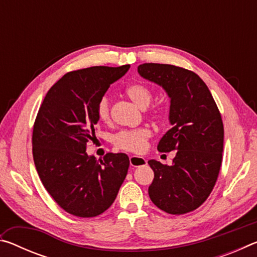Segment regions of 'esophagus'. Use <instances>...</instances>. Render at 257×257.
Returning a JSON list of instances; mask_svg holds the SVG:
<instances>
[{
  "mask_svg": "<svg viewBox=\"0 0 257 257\" xmlns=\"http://www.w3.org/2000/svg\"><path fill=\"white\" fill-rule=\"evenodd\" d=\"M129 162L132 167H141V165H145L147 161L144 158H141V156L133 155L129 158Z\"/></svg>",
  "mask_w": 257,
  "mask_h": 257,
  "instance_id": "1",
  "label": "esophagus"
}]
</instances>
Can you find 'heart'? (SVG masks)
Returning a JSON list of instances; mask_svg holds the SVG:
<instances>
[{
  "label": "heart",
  "mask_w": 257,
  "mask_h": 257,
  "mask_svg": "<svg viewBox=\"0 0 257 257\" xmlns=\"http://www.w3.org/2000/svg\"><path fill=\"white\" fill-rule=\"evenodd\" d=\"M124 93L132 101L141 108H146L153 99V93L150 87L142 84V82H133L125 87ZM98 119L104 123H108L112 116V104L110 98L103 96L99 99L96 107ZM152 114L155 118H160L162 115V108L155 107L152 111ZM152 136L149 128H138L133 130H122L118 133L113 138V143L116 149L122 150L130 153H142L144 152L147 142Z\"/></svg>",
  "instance_id": "b5f03b06"
}]
</instances>
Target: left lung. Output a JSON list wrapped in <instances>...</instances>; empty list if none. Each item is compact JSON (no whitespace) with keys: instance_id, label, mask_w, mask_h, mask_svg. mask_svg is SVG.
<instances>
[{"instance_id":"1","label":"left lung","mask_w":257,"mask_h":257,"mask_svg":"<svg viewBox=\"0 0 257 257\" xmlns=\"http://www.w3.org/2000/svg\"><path fill=\"white\" fill-rule=\"evenodd\" d=\"M138 72L162 86L171 98L172 128L161 138L158 150L177 151L172 165L149 161L154 171L150 198L169 214H186L206 201L219 177L224 133L221 113L205 82L193 71L144 63Z\"/></svg>"}]
</instances>
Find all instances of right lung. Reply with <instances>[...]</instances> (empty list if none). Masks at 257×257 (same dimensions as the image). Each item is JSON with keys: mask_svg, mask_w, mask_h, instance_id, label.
Here are the masks:
<instances>
[{"mask_svg": "<svg viewBox=\"0 0 257 257\" xmlns=\"http://www.w3.org/2000/svg\"><path fill=\"white\" fill-rule=\"evenodd\" d=\"M129 68L98 66L66 73L47 92L35 119L38 176L56 204L75 216L105 212L127 176L128 155L106 153L98 161L87 155L86 147L96 139L98 101Z\"/></svg>", "mask_w": 257, "mask_h": 257, "instance_id": "1", "label": "right lung"}]
</instances>
